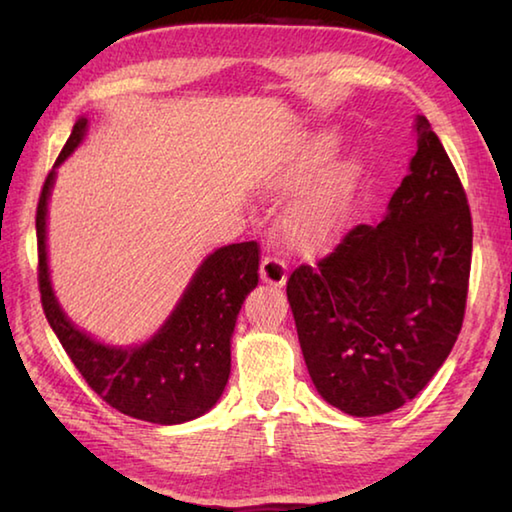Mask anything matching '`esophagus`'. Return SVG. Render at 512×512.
<instances>
[{"mask_svg":"<svg viewBox=\"0 0 512 512\" xmlns=\"http://www.w3.org/2000/svg\"><path fill=\"white\" fill-rule=\"evenodd\" d=\"M259 275H262V280L266 284H271V287H282V284L287 282V264H284L282 259L268 255L262 259Z\"/></svg>","mask_w":512,"mask_h":512,"instance_id":"1","label":"esophagus"}]
</instances>
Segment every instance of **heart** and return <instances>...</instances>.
Instances as JSON below:
<instances>
[{
	"instance_id": "b5f03b06",
	"label": "heart",
	"mask_w": 512,
	"mask_h": 512,
	"mask_svg": "<svg viewBox=\"0 0 512 512\" xmlns=\"http://www.w3.org/2000/svg\"><path fill=\"white\" fill-rule=\"evenodd\" d=\"M332 151V137H316L284 164L277 183L282 187L298 185L316 164ZM357 164L336 162L293 198L282 216V232L289 244L298 250H316L334 239L345 223L348 201L357 180Z\"/></svg>"
}]
</instances>
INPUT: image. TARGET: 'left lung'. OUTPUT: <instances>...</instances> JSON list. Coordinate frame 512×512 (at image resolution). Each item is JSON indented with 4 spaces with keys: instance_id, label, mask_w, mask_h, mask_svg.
Here are the masks:
<instances>
[{
    "instance_id": "left-lung-1",
    "label": "left lung",
    "mask_w": 512,
    "mask_h": 512,
    "mask_svg": "<svg viewBox=\"0 0 512 512\" xmlns=\"http://www.w3.org/2000/svg\"><path fill=\"white\" fill-rule=\"evenodd\" d=\"M418 151L384 221L357 225L287 282L316 391L370 418L413 400L461 332L472 266V214L461 178L418 117Z\"/></svg>"
}]
</instances>
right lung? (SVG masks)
<instances>
[{
  "instance_id": "obj_1",
  "label": "right lung",
  "mask_w": 512,
  "mask_h": 512,
  "mask_svg": "<svg viewBox=\"0 0 512 512\" xmlns=\"http://www.w3.org/2000/svg\"><path fill=\"white\" fill-rule=\"evenodd\" d=\"M81 117L56 167L81 144ZM56 167L42 185L38 232V287L51 329L88 386L112 409L155 424H180L212 409L230 377V339L237 314L259 282L257 241L230 244L205 259L158 334L137 348H112L90 339L63 314L47 268V201Z\"/></svg>"
}]
</instances>
